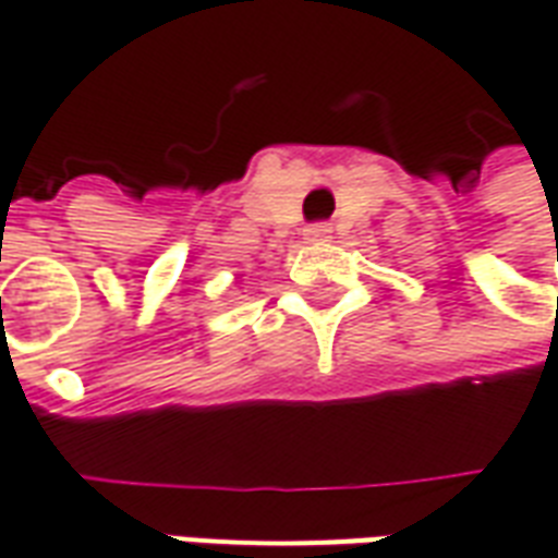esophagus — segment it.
<instances>
[{
	"label": "esophagus",
	"mask_w": 558,
	"mask_h": 558,
	"mask_svg": "<svg viewBox=\"0 0 558 558\" xmlns=\"http://www.w3.org/2000/svg\"><path fill=\"white\" fill-rule=\"evenodd\" d=\"M330 236H333L330 225H310V228H303V240L306 243H327Z\"/></svg>",
	"instance_id": "obj_1"
}]
</instances>
